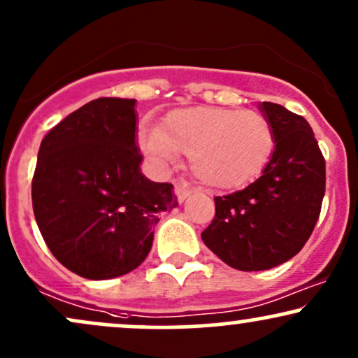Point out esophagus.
I'll return each instance as SVG.
<instances>
[{
  "instance_id": "34e87169",
  "label": "esophagus",
  "mask_w": 358,
  "mask_h": 358,
  "mask_svg": "<svg viewBox=\"0 0 358 358\" xmlns=\"http://www.w3.org/2000/svg\"><path fill=\"white\" fill-rule=\"evenodd\" d=\"M175 193H176V198H178L180 203H183V201L192 195V190L188 187H185V185H176Z\"/></svg>"
}]
</instances>
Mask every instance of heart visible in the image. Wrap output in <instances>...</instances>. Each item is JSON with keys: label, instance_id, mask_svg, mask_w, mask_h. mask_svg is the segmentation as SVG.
<instances>
[{"label": "heart", "instance_id": "obj_1", "mask_svg": "<svg viewBox=\"0 0 358 358\" xmlns=\"http://www.w3.org/2000/svg\"><path fill=\"white\" fill-rule=\"evenodd\" d=\"M141 148L157 165L187 155L192 173L215 190H231L257 178L272 158L275 133L264 115L220 106L170 111L158 130L140 135Z\"/></svg>", "mask_w": 358, "mask_h": 358}]
</instances>
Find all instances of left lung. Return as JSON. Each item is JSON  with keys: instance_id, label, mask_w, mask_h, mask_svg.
I'll list each match as a JSON object with an SVG mask.
<instances>
[{"instance_id": "1", "label": "left lung", "mask_w": 358, "mask_h": 358, "mask_svg": "<svg viewBox=\"0 0 358 358\" xmlns=\"http://www.w3.org/2000/svg\"><path fill=\"white\" fill-rule=\"evenodd\" d=\"M275 133V148L260 178L215 198V218L201 240L220 260L258 272L295 257L318 220L325 195V160L303 116L285 106L258 105Z\"/></svg>"}]
</instances>
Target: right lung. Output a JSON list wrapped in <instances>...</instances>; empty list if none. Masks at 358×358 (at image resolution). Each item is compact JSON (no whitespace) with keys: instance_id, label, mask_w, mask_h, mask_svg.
I'll return each instance as SVG.
<instances>
[{"instance_id":"obj_1","label":"right lung","mask_w":358,"mask_h":358,"mask_svg":"<svg viewBox=\"0 0 358 358\" xmlns=\"http://www.w3.org/2000/svg\"><path fill=\"white\" fill-rule=\"evenodd\" d=\"M136 100L98 98L43 138L33 212L56 260L90 280L141 265L163 212L178 206L173 185L141 173Z\"/></svg>"}]
</instances>
